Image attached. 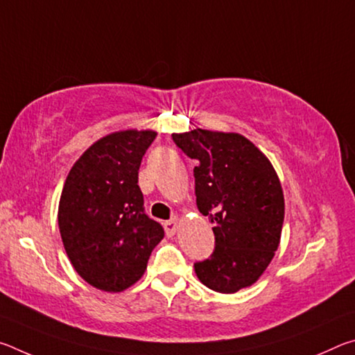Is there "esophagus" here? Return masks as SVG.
<instances>
[{
	"mask_svg": "<svg viewBox=\"0 0 355 355\" xmlns=\"http://www.w3.org/2000/svg\"><path fill=\"white\" fill-rule=\"evenodd\" d=\"M178 222H180V218L178 216H175V218L164 222V230L167 233V236H172L175 235V232L178 230Z\"/></svg>",
	"mask_w": 355,
	"mask_h": 355,
	"instance_id": "obj_1",
	"label": "esophagus"
}]
</instances>
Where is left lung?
I'll use <instances>...</instances> for the list:
<instances>
[{
  "label": "left lung",
  "mask_w": 355,
  "mask_h": 355,
  "mask_svg": "<svg viewBox=\"0 0 355 355\" xmlns=\"http://www.w3.org/2000/svg\"><path fill=\"white\" fill-rule=\"evenodd\" d=\"M172 137L199 161L197 208L214 225L216 248L208 260L194 264L197 277L225 294L254 285L280 244L285 199L277 172L243 135L196 128Z\"/></svg>",
  "instance_id": "left-lung-1"
}]
</instances>
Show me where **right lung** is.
I'll return each mask as SVG.
<instances>
[{"mask_svg": "<svg viewBox=\"0 0 355 355\" xmlns=\"http://www.w3.org/2000/svg\"><path fill=\"white\" fill-rule=\"evenodd\" d=\"M153 130L114 131L94 142L71 167L58 209L64 249L81 277L101 291L120 293L147 269L164 230L144 213L137 184Z\"/></svg>", "mask_w": 355, "mask_h": 355, "instance_id": "right-lung-1", "label": "right lung"}]
</instances>
